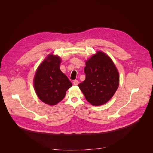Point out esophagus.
<instances>
[{
    "instance_id": "obj_1",
    "label": "esophagus",
    "mask_w": 153,
    "mask_h": 153,
    "mask_svg": "<svg viewBox=\"0 0 153 153\" xmlns=\"http://www.w3.org/2000/svg\"><path fill=\"white\" fill-rule=\"evenodd\" d=\"M78 83H79V82H78V80H74V81H73V84H74V85H77L78 84Z\"/></svg>"
}]
</instances>
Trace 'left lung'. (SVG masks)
Wrapping results in <instances>:
<instances>
[{"mask_svg":"<svg viewBox=\"0 0 153 153\" xmlns=\"http://www.w3.org/2000/svg\"><path fill=\"white\" fill-rule=\"evenodd\" d=\"M85 80L78 84L88 102L100 106L108 101L117 91L119 84L117 69L112 59L102 52L86 61Z\"/></svg>","mask_w":153,"mask_h":153,"instance_id":"obj_1","label":"left lung"}]
</instances>
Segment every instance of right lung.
Masks as SVG:
<instances>
[{"label": "right lung", "instance_id": "1", "mask_svg": "<svg viewBox=\"0 0 153 153\" xmlns=\"http://www.w3.org/2000/svg\"><path fill=\"white\" fill-rule=\"evenodd\" d=\"M61 60L50 54L39 66L34 78V86L41 101L55 105L62 101L66 92L72 86L65 74L60 69Z\"/></svg>", "mask_w": 153, "mask_h": 153}]
</instances>
